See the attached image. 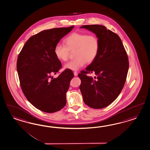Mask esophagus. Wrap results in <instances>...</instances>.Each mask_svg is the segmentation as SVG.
<instances>
[{
    "label": "esophagus",
    "instance_id": "obj_1",
    "mask_svg": "<svg viewBox=\"0 0 150 150\" xmlns=\"http://www.w3.org/2000/svg\"><path fill=\"white\" fill-rule=\"evenodd\" d=\"M73 73H74V75L75 76H77V75H78V72H77V71H74V72H73Z\"/></svg>",
    "mask_w": 150,
    "mask_h": 150
}]
</instances>
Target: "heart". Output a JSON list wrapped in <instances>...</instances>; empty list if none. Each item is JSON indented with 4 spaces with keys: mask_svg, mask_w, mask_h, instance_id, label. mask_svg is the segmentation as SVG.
<instances>
[{
    "mask_svg": "<svg viewBox=\"0 0 150 150\" xmlns=\"http://www.w3.org/2000/svg\"><path fill=\"white\" fill-rule=\"evenodd\" d=\"M65 45L57 44L54 47V53L59 60L66 62L70 52H73V60L66 64L65 69L77 71L87 63H91L97 58L100 48L98 38L94 35L74 33L64 40Z\"/></svg>",
    "mask_w": 150,
    "mask_h": 150,
    "instance_id": "heart-1",
    "label": "heart"
}]
</instances>
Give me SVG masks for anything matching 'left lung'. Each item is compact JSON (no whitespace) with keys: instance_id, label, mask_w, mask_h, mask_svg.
Masks as SVG:
<instances>
[{"instance_id":"1","label":"left lung","mask_w":150,"mask_h":150,"mask_svg":"<svg viewBox=\"0 0 150 150\" xmlns=\"http://www.w3.org/2000/svg\"><path fill=\"white\" fill-rule=\"evenodd\" d=\"M92 31L100 41L95 60L78 74L79 89L85 103L93 109L106 107L114 102L123 88L129 62L127 53L118 35L101 25L80 27ZM94 73V77L87 74Z\"/></svg>"}]
</instances>
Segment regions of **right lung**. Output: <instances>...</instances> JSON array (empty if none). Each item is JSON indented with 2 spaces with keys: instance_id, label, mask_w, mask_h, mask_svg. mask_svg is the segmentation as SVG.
Listing matches in <instances>:
<instances>
[{
  "instance_id": "add662e5",
  "label": "right lung",
  "mask_w": 150,
  "mask_h": 150,
  "mask_svg": "<svg viewBox=\"0 0 150 150\" xmlns=\"http://www.w3.org/2000/svg\"><path fill=\"white\" fill-rule=\"evenodd\" d=\"M73 27L53 28L32 36L18 55L17 70L22 91L28 101L41 111L52 113L65 106L66 93L74 74L66 69L57 78L52 77L62 66L54 47Z\"/></svg>"
}]
</instances>
